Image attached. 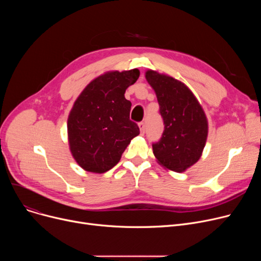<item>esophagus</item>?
Listing matches in <instances>:
<instances>
[{
  "mask_svg": "<svg viewBox=\"0 0 261 261\" xmlns=\"http://www.w3.org/2000/svg\"><path fill=\"white\" fill-rule=\"evenodd\" d=\"M139 127H140L141 133H142V134H144V133H145V128H146V126H145V122H140V123H139Z\"/></svg>",
  "mask_w": 261,
  "mask_h": 261,
  "instance_id": "34e87169",
  "label": "esophagus"
}]
</instances>
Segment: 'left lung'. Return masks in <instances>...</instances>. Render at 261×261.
<instances>
[{
    "mask_svg": "<svg viewBox=\"0 0 261 261\" xmlns=\"http://www.w3.org/2000/svg\"><path fill=\"white\" fill-rule=\"evenodd\" d=\"M145 77L155 92L165 125L162 139L152 145L153 154L162 167L184 172L202 155L208 134L206 115L182 81L152 70Z\"/></svg>",
    "mask_w": 261,
    "mask_h": 261,
    "instance_id": "1",
    "label": "left lung"
}]
</instances>
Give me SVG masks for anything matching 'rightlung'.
<instances>
[{"instance_id":"obj_1","label":"right lung","mask_w":261,"mask_h":261,"mask_svg":"<svg viewBox=\"0 0 261 261\" xmlns=\"http://www.w3.org/2000/svg\"><path fill=\"white\" fill-rule=\"evenodd\" d=\"M140 71H110L93 79L75 100L67 118V139L78 165L103 173L119 162L131 140L140 134L130 120L131 102L126 90Z\"/></svg>"}]
</instances>
